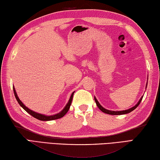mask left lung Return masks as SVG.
<instances>
[{
    "label": "left lung",
    "instance_id": "1",
    "mask_svg": "<svg viewBox=\"0 0 160 160\" xmlns=\"http://www.w3.org/2000/svg\"><path fill=\"white\" fill-rule=\"evenodd\" d=\"M147 85H148V83L146 84V88H147ZM142 97H143V96H142L141 98V99L139 100L138 102L137 103V104H136L135 106H133V108L128 109V110H123V111H111V110H106V109H105L104 108L102 107L101 105L100 104L99 102L98 101L97 99L96 98V97H94V99H95V101H96V105H97L98 107V108L100 109V110H101L102 112H104V113L108 114H112V115H119V114H124L129 113V112H132L133 110H135V109L140 105V103H141V100H142Z\"/></svg>",
    "mask_w": 160,
    "mask_h": 160
}]
</instances>
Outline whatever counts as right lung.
<instances>
[{"instance_id":"right-lung-1","label":"right lung","mask_w":160,"mask_h":160,"mask_svg":"<svg viewBox=\"0 0 160 160\" xmlns=\"http://www.w3.org/2000/svg\"><path fill=\"white\" fill-rule=\"evenodd\" d=\"M13 91H14V94H15V96L16 98V100H18V103L19 104V105H20L21 107L23 108L25 111L27 112H28L29 114H31V115L34 117V118L41 120V121H51V120H55V119H58L62 118V117L65 115L66 113L69 110L70 105H71V104H72V98H73V95H74V92H73V93H72L71 96H70V98H69V101H68V103H67L65 107H64V108L60 112H59V113L56 114H54V115L46 116V115H44V114L35 112L31 110L30 109L27 108L26 106H25L23 104V103H22V102L21 101V100H19V98L18 96V95H17L16 91H15V88H14V86H13Z\"/></svg>"}]
</instances>
